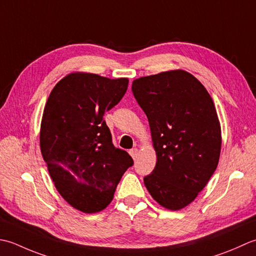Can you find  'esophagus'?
Instances as JSON below:
<instances>
[{"label":"esophagus","mask_w":256,"mask_h":256,"mask_svg":"<svg viewBox=\"0 0 256 256\" xmlns=\"http://www.w3.org/2000/svg\"><path fill=\"white\" fill-rule=\"evenodd\" d=\"M129 154L132 156L134 159H136V158H137V156H138V149L137 148H134L132 150H129Z\"/></svg>","instance_id":"obj_1"}]
</instances>
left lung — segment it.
Returning a JSON list of instances; mask_svg holds the SVG:
<instances>
[{"label": "left lung", "mask_w": 256, "mask_h": 256, "mask_svg": "<svg viewBox=\"0 0 256 256\" xmlns=\"http://www.w3.org/2000/svg\"><path fill=\"white\" fill-rule=\"evenodd\" d=\"M132 92L147 114L157 164L144 178L151 196L176 211L194 201L218 164L221 127L210 94L182 70L140 77Z\"/></svg>", "instance_id": "left-lung-1"}]
</instances>
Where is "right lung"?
Listing matches in <instances>:
<instances>
[{
    "mask_svg": "<svg viewBox=\"0 0 256 256\" xmlns=\"http://www.w3.org/2000/svg\"><path fill=\"white\" fill-rule=\"evenodd\" d=\"M128 78L72 72L60 80L46 102L40 124V152L57 191L84 213L112 202L134 160L112 144L105 112L122 100Z\"/></svg>",
    "mask_w": 256,
    "mask_h": 256,
    "instance_id": "add662e5",
    "label": "right lung"
}]
</instances>
